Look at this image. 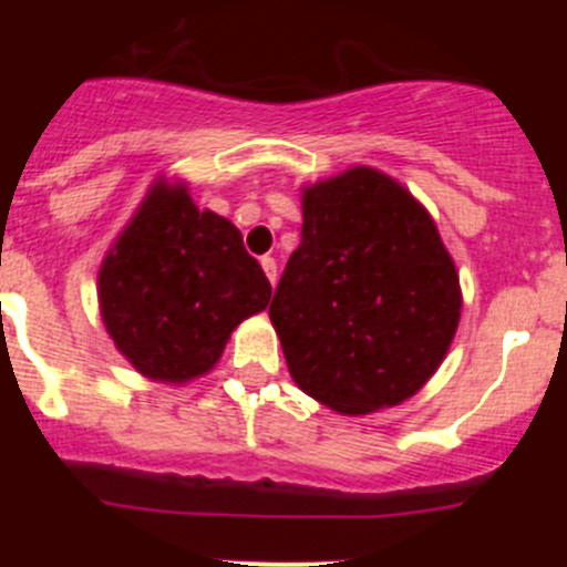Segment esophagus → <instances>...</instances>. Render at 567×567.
I'll return each mask as SVG.
<instances>
[{
  "instance_id": "esophagus-1",
  "label": "esophagus",
  "mask_w": 567,
  "mask_h": 567,
  "mask_svg": "<svg viewBox=\"0 0 567 567\" xmlns=\"http://www.w3.org/2000/svg\"><path fill=\"white\" fill-rule=\"evenodd\" d=\"M260 266H262V271H266V277H268V282H277V260H274V257H260Z\"/></svg>"
}]
</instances>
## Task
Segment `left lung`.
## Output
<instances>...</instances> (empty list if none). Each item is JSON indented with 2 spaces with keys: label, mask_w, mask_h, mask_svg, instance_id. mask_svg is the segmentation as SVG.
<instances>
[{
  "label": "left lung",
  "mask_w": 567,
  "mask_h": 567,
  "mask_svg": "<svg viewBox=\"0 0 567 567\" xmlns=\"http://www.w3.org/2000/svg\"><path fill=\"white\" fill-rule=\"evenodd\" d=\"M301 208V244L268 307L290 375L340 414L403 403L436 373L461 318L436 225L370 167L305 188Z\"/></svg>",
  "instance_id": "8db88e82"
}]
</instances>
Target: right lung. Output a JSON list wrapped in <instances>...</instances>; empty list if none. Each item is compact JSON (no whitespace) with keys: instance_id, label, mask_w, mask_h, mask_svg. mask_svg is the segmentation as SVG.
Returning <instances> with one entry per match:
<instances>
[{"instance_id":"obj_1","label":"right lung","mask_w":567,"mask_h":567,"mask_svg":"<svg viewBox=\"0 0 567 567\" xmlns=\"http://www.w3.org/2000/svg\"><path fill=\"white\" fill-rule=\"evenodd\" d=\"M99 299L117 351L147 379L181 384L208 373L230 331L266 310L271 282L238 227L158 183L109 249Z\"/></svg>"}]
</instances>
